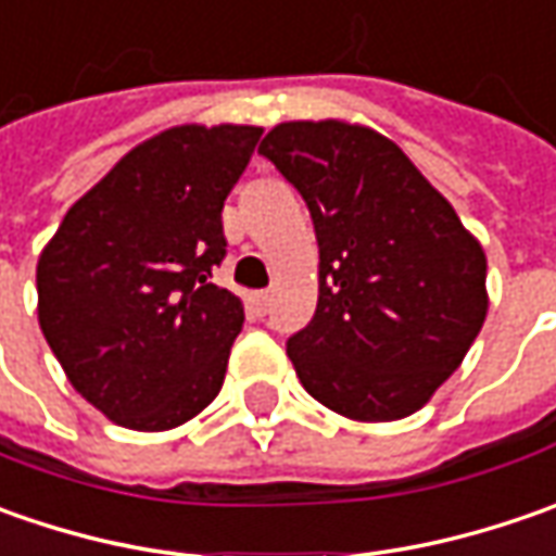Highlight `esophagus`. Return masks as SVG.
Here are the masks:
<instances>
[{
    "instance_id": "34e87169",
    "label": "esophagus",
    "mask_w": 556,
    "mask_h": 556,
    "mask_svg": "<svg viewBox=\"0 0 556 556\" xmlns=\"http://www.w3.org/2000/svg\"><path fill=\"white\" fill-rule=\"evenodd\" d=\"M250 303H253V309L260 312H268V303H271V293L268 290H256V293H250Z\"/></svg>"
}]
</instances>
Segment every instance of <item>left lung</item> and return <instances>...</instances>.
<instances>
[{"mask_svg": "<svg viewBox=\"0 0 556 556\" xmlns=\"http://www.w3.org/2000/svg\"><path fill=\"white\" fill-rule=\"evenodd\" d=\"M260 154L309 206L318 306L288 340L312 399L358 424L420 412L485 312V250L408 154L365 123L288 119Z\"/></svg>", "mask_w": 556, "mask_h": 556, "instance_id": "1", "label": "left lung"}]
</instances>
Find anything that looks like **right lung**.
Here are the masks:
<instances>
[{
    "mask_svg": "<svg viewBox=\"0 0 556 556\" xmlns=\"http://www.w3.org/2000/svg\"><path fill=\"white\" fill-rule=\"evenodd\" d=\"M260 126L182 123L136 144L67 210L36 263V315L89 405L161 433L223 390L244 303L210 285L223 206Z\"/></svg>",
    "mask_w": 556,
    "mask_h": 556,
    "instance_id": "right-lung-1",
    "label": "right lung"
}]
</instances>
